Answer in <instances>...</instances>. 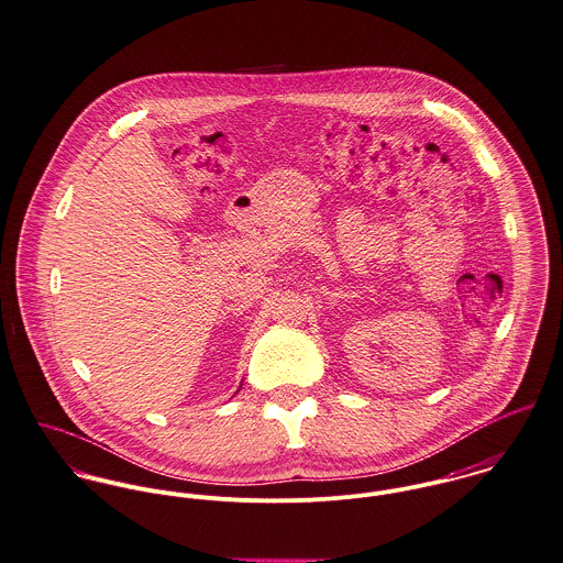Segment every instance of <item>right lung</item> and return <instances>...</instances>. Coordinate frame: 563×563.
<instances>
[{
    "instance_id": "1",
    "label": "right lung",
    "mask_w": 563,
    "mask_h": 563,
    "mask_svg": "<svg viewBox=\"0 0 563 563\" xmlns=\"http://www.w3.org/2000/svg\"><path fill=\"white\" fill-rule=\"evenodd\" d=\"M240 388H242V386H240Z\"/></svg>"
}]
</instances>
